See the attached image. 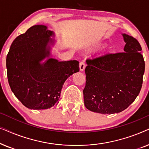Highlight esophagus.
Returning <instances> with one entry per match:
<instances>
[{"label":"esophagus","mask_w":149,"mask_h":149,"mask_svg":"<svg viewBox=\"0 0 149 149\" xmlns=\"http://www.w3.org/2000/svg\"><path fill=\"white\" fill-rule=\"evenodd\" d=\"M85 66H86V64H85V62L84 61H82V62H80V64H79V68H80V71H83L85 70Z\"/></svg>","instance_id":"obj_1"}]
</instances>
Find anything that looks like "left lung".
Masks as SVG:
<instances>
[{
    "mask_svg": "<svg viewBox=\"0 0 149 149\" xmlns=\"http://www.w3.org/2000/svg\"><path fill=\"white\" fill-rule=\"evenodd\" d=\"M123 52L94 56L86 60L85 107L101 114L118 113L127 109L139 94L145 69L137 40L122 34Z\"/></svg>",
    "mask_w": 149,
    "mask_h": 149,
    "instance_id": "left-lung-1",
    "label": "left lung"
}]
</instances>
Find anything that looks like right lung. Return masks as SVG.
<instances>
[{
	"label": "right lung",
	"mask_w": 149,
	"mask_h": 149,
	"mask_svg": "<svg viewBox=\"0 0 149 149\" xmlns=\"http://www.w3.org/2000/svg\"><path fill=\"white\" fill-rule=\"evenodd\" d=\"M54 37L46 26H33L15 38L7 56L9 86L30 109H47L57 104L65 81L79 71L78 61L59 62L52 58Z\"/></svg>",
	"instance_id": "obj_1"
}]
</instances>
